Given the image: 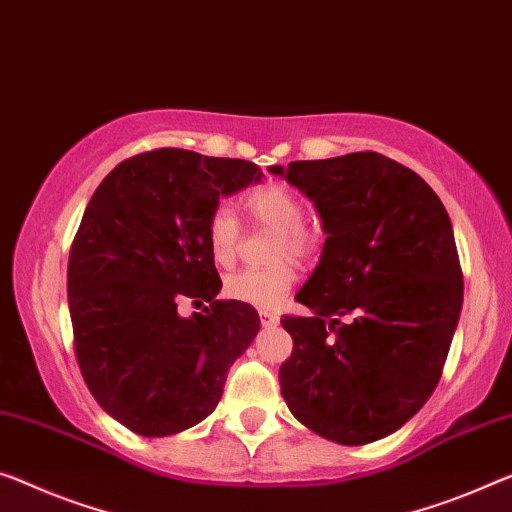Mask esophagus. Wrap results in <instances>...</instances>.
I'll use <instances>...</instances> for the list:
<instances>
[{
	"label": "esophagus",
	"instance_id": "1",
	"mask_svg": "<svg viewBox=\"0 0 512 512\" xmlns=\"http://www.w3.org/2000/svg\"><path fill=\"white\" fill-rule=\"evenodd\" d=\"M258 316H261V325H265V327L277 325V322H279V313H277V311L261 309V311H258Z\"/></svg>",
	"mask_w": 512,
	"mask_h": 512
}]
</instances>
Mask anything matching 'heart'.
<instances>
[{
    "instance_id": "1",
    "label": "heart",
    "mask_w": 512,
    "mask_h": 512,
    "mask_svg": "<svg viewBox=\"0 0 512 512\" xmlns=\"http://www.w3.org/2000/svg\"><path fill=\"white\" fill-rule=\"evenodd\" d=\"M242 206L256 226L277 233L270 258L274 265L249 267L226 277L224 293L231 300L261 309H274L295 286L300 270L290 261H313L325 247V238L316 226L304 222V199L295 187L281 180H270L242 196ZM242 238L240 219L231 206L219 203L206 222V240L212 261L229 267L238 258Z\"/></svg>"
}]
</instances>
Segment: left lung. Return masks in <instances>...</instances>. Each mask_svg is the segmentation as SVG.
<instances>
[{
  "mask_svg": "<svg viewBox=\"0 0 512 512\" xmlns=\"http://www.w3.org/2000/svg\"><path fill=\"white\" fill-rule=\"evenodd\" d=\"M270 171L313 199L327 231L295 295L313 316L281 318L293 336L281 396L320 437L375 442L442 377L465 290L451 219L426 180L373 151Z\"/></svg>",
  "mask_w": 512,
  "mask_h": 512,
  "instance_id": "obj_1",
  "label": "left lung"
}]
</instances>
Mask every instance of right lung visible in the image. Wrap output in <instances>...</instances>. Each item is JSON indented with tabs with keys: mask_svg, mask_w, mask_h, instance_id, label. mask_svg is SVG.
<instances>
[{
	"mask_svg": "<svg viewBox=\"0 0 512 512\" xmlns=\"http://www.w3.org/2000/svg\"><path fill=\"white\" fill-rule=\"evenodd\" d=\"M261 176L247 160L155 148L116 164L84 210L68 256L75 357L98 405L137 435L206 419L258 334L254 306L217 300L206 222ZM183 299L209 306L183 319Z\"/></svg>",
	"mask_w": 512,
	"mask_h": 512,
	"instance_id": "right-lung-1",
	"label": "right lung"
}]
</instances>
